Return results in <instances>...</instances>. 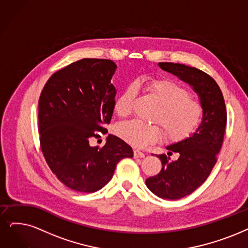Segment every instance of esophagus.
<instances>
[{
	"instance_id": "esophagus-1",
	"label": "esophagus",
	"mask_w": 248,
	"mask_h": 248,
	"mask_svg": "<svg viewBox=\"0 0 248 248\" xmlns=\"http://www.w3.org/2000/svg\"><path fill=\"white\" fill-rule=\"evenodd\" d=\"M133 155H134V157H140V158H142V157H144V154L142 153V152H140V150H134L133 151Z\"/></svg>"
}]
</instances>
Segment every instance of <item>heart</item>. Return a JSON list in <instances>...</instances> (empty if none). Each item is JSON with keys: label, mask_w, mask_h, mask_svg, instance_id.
I'll use <instances>...</instances> for the list:
<instances>
[{"label": "heart", "mask_w": 248, "mask_h": 248, "mask_svg": "<svg viewBox=\"0 0 248 248\" xmlns=\"http://www.w3.org/2000/svg\"><path fill=\"white\" fill-rule=\"evenodd\" d=\"M138 85L144 87L160 105L155 121L162 123L167 137L179 141L190 136L202 123L203 108L201 103L191 100L190 93L178 83L163 78L142 79ZM137 86L129 84L115 100L118 116L127 117L132 112ZM117 133L122 140L136 147L160 140L163 130L157 125H148L138 120L128 121L118 126Z\"/></svg>", "instance_id": "heart-1"}]
</instances>
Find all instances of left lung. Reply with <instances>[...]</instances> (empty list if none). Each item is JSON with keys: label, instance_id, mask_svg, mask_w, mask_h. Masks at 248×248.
<instances>
[{"label": "left lung", "instance_id": "obj_1", "mask_svg": "<svg viewBox=\"0 0 248 248\" xmlns=\"http://www.w3.org/2000/svg\"><path fill=\"white\" fill-rule=\"evenodd\" d=\"M158 66L189 84L203 108L199 128L185 140L167 145L168 155H157L162 162L161 172L145 180L148 189L158 197L179 200L205 181L217 162L227 123L226 106L219 85L210 75L184 64L165 62ZM172 152L180 154L176 161H170Z\"/></svg>", "mask_w": 248, "mask_h": 248}]
</instances>
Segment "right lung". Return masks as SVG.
<instances>
[{
	"label": "right lung",
	"instance_id": "obj_1",
	"mask_svg": "<svg viewBox=\"0 0 248 248\" xmlns=\"http://www.w3.org/2000/svg\"><path fill=\"white\" fill-rule=\"evenodd\" d=\"M116 69L111 60L81 59L49 77L39 97L42 152L58 179L78 192L102 189L117 164L133 156L131 146L112 134L102 148L90 144L94 131L111 122Z\"/></svg>",
	"mask_w": 248,
	"mask_h": 248
}]
</instances>
